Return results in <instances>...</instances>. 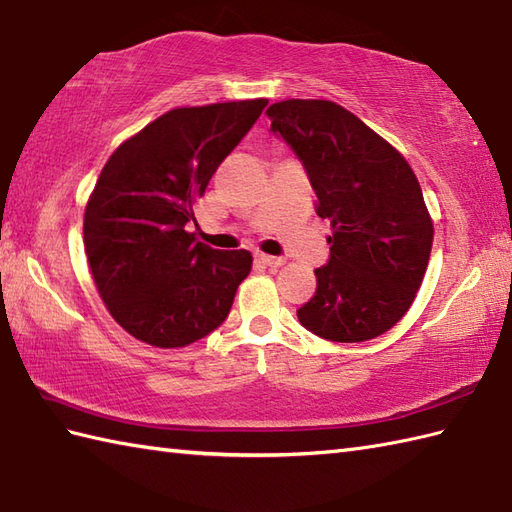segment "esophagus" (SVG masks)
<instances>
[{"label":"esophagus","mask_w":512,"mask_h":512,"mask_svg":"<svg viewBox=\"0 0 512 512\" xmlns=\"http://www.w3.org/2000/svg\"><path fill=\"white\" fill-rule=\"evenodd\" d=\"M259 262H262L264 266H270V268H279L286 264L284 257H273V255H257Z\"/></svg>","instance_id":"obj_1"}]
</instances>
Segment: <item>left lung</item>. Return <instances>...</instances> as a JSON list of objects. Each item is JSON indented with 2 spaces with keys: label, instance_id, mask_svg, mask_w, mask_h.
Masks as SVG:
<instances>
[{
  "label": "left lung",
  "instance_id": "left-lung-1",
  "mask_svg": "<svg viewBox=\"0 0 512 512\" xmlns=\"http://www.w3.org/2000/svg\"><path fill=\"white\" fill-rule=\"evenodd\" d=\"M270 132L306 169L317 215L330 220L328 264L317 292L297 310L321 339L361 343L405 317L433 244V224L416 173L387 140L332 101L270 105Z\"/></svg>",
  "mask_w": 512,
  "mask_h": 512
}]
</instances>
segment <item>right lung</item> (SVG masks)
Wrapping results in <instances>:
<instances>
[{"label":"right lung","instance_id":"right-lung-1","mask_svg":"<svg viewBox=\"0 0 512 512\" xmlns=\"http://www.w3.org/2000/svg\"><path fill=\"white\" fill-rule=\"evenodd\" d=\"M266 99L178 107L118 147L85 206L83 242L96 290L116 323L154 347H184L220 328L248 250H215L187 231L222 160Z\"/></svg>","mask_w":512,"mask_h":512}]
</instances>
